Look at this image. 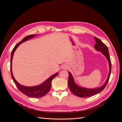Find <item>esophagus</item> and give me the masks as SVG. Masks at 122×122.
<instances>
[{
  "label": "esophagus",
  "mask_w": 122,
  "mask_h": 122,
  "mask_svg": "<svg viewBox=\"0 0 122 122\" xmlns=\"http://www.w3.org/2000/svg\"><path fill=\"white\" fill-rule=\"evenodd\" d=\"M61 68L62 69H66V68H67V67H66V66H62Z\"/></svg>",
  "instance_id": "obj_1"
}]
</instances>
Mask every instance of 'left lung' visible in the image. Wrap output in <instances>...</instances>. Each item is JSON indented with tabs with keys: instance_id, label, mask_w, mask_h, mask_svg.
I'll list each match as a JSON object with an SVG mask.
<instances>
[{
	"instance_id": "left-lung-1",
	"label": "left lung",
	"mask_w": 122,
	"mask_h": 122,
	"mask_svg": "<svg viewBox=\"0 0 122 122\" xmlns=\"http://www.w3.org/2000/svg\"><path fill=\"white\" fill-rule=\"evenodd\" d=\"M96 43L94 47L96 49L97 51H100L101 53L104 55L106 57L107 60H108V64H109V71L108 73V78L106 80L105 83L103 86H102L96 88H84L82 87H80L75 83L73 77L71 74V73L70 72H69V79H68V86L70 88V91H71L72 93L75 95L76 96L78 97L85 98L87 97H90L94 96L96 94H97L100 92L103 91L104 89V88L106 87L107 84L109 79L110 74H111V70H112V63L111 61H110V56L109 55V52L107 46L103 43L101 41L98 39L96 37H94Z\"/></svg>"
}]
</instances>
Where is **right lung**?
<instances>
[{"mask_svg":"<svg viewBox=\"0 0 122 122\" xmlns=\"http://www.w3.org/2000/svg\"><path fill=\"white\" fill-rule=\"evenodd\" d=\"M36 35H29L27 36H26L25 38H24L19 43L16 44L12 51V53H11L10 66V73H11V76H12V78L14 81V82L16 85L17 87H18V89H19V90L21 92V93H22L24 95L27 96L29 97L36 98L42 97L48 93L51 87V82H52V80H53V79L54 78V77H55L58 75V73H56L55 74H53V75L50 77L49 78H48L42 84L38 85V86H25L18 83L15 80V79L14 78L13 73H12V60L13 57V55L15 51V50L17 48V47L19 46L22 43H23L25 41H27L29 39L35 37V36H36Z\"/></svg>","mask_w":122,"mask_h":122,"instance_id":"1","label":"right lung"}]
</instances>
